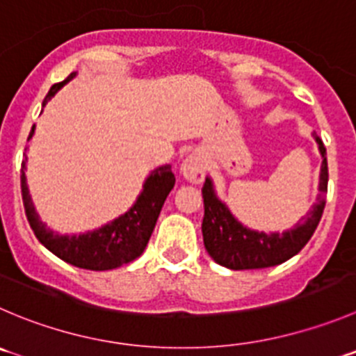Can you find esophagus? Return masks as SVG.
Segmentation results:
<instances>
[{"label":"esophagus","instance_id":"obj_1","mask_svg":"<svg viewBox=\"0 0 356 356\" xmlns=\"http://www.w3.org/2000/svg\"><path fill=\"white\" fill-rule=\"evenodd\" d=\"M206 168L208 165H206L204 157L201 154H192L181 164V172H184L185 178L188 181H192V184H201L204 180Z\"/></svg>","mask_w":356,"mask_h":356}]
</instances>
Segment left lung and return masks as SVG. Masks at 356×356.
<instances>
[{"label": "left lung", "instance_id": "8db88e82", "mask_svg": "<svg viewBox=\"0 0 356 356\" xmlns=\"http://www.w3.org/2000/svg\"><path fill=\"white\" fill-rule=\"evenodd\" d=\"M316 143L323 157L320 172L321 194L316 204L313 206V211L307 213L302 222L297 223L292 231H286L283 234L280 232L266 234V232H255L243 227L216 199L211 181L206 180L202 187V197H204L202 238H204V246L209 257L216 264L234 270L264 269V267L286 262L307 245L323 215L328 184L327 150L318 136Z\"/></svg>", "mask_w": 356, "mask_h": 356}]
</instances>
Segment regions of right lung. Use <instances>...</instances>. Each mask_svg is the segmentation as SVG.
I'll return each mask as SVG.
<instances>
[{
	"label": "right lung",
	"mask_w": 356,
	"mask_h": 356,
	"mask_svg": "<svg viewBox=\"0 0 356 356\" xmlns=\"http://www.w3.org/2000/svg\"><path fill=\"white\" fill-rule=\"evenodd\" d=\"M71 73L66 80L59 83H54L47 94L45 101L50 99L67 80L73 79ZM35 127L29 133L28 141L31 140ZM22 168H26V155H24ZM175 175L171 171V165H162L155 169L148 176L143 192L138 197L136 204L129 211L117 218L115 222L101 227L99 231L89 232L83 236H59L49 231L45 225L36 216L35 208L31 204V199L28 194V185H26V175L20 171V188H22V202L26 209V216L31 225L33 232L38 238V241L47 250L59 257L64 262L71 264L80 269L89 270H108L120 267L127 262H133L134 259L143 253L152 232H154L155 222L159 218L162 204L165 197L175 187Z\"/></svg>",
	"instance_id": "right-lung-1"
}]
</instances>
